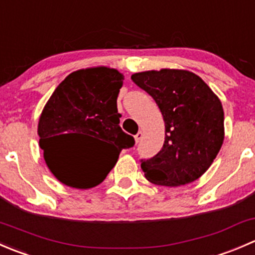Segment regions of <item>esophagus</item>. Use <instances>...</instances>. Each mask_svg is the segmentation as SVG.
Instances as JSON below:
<instances>
[{
  "mask_svg": "<svg viewBox=\"0 0 255 255\" xmlns=\"http://www.w3.org/2000/svg\"><path fill=\"white\" fill-rule=\"evenodd\" d=\"M142 138H143V133L142 132H138L137 134L134 135V139H135V143H139L140 140H142Z\"/></svg>",
  "mask_w": 255,
  "mask_h": 255,
  "instance_id": "1",
  "label": "esophagus"
}]
</instances>
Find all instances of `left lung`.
Instances as JSON below:
<instances>
[{
	"mask_svg": "<svg viewBox=\"0 0 255 255\" xmlns=\"http://www.w3.org/2000/svg\"><path fill=\"white\" fill-rule=\"evenodd\" d=\"M153 97L164 123L163 148L140 168L150 182L180 186L199 179L217 156L223 139L222 104L206 82L186 70L161 69L132 75Z\"/></svg>",
	"mask_w": 255,
	"mask_h": 255,
	"instance_id": "obj_1",
	"label": "left lung"
}]
</instances>
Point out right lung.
Segmentation results:
<instances>
[{"label":"right lung","mask_w":255,"mask_h":255,"mask_svg":"<svg viewBox=\"0 0 255 255\" xmlns=\"http://www.w3.org/2000/svg\"><path fill=\"white\" fill-rule=\"evenodd\" d=\"M123 75L115 69L92 68L71 73L50 96L38 125L39 146L54 176L76 189L101 184L134 138L120 127L117 97ZM76 135L95 137L104 148L75 154Z\"/></svg>","instance_id":"add662e5"}]
</instances>
